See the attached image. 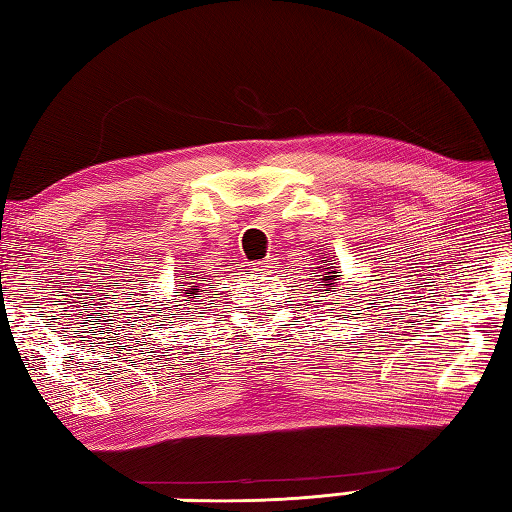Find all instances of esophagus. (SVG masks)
Returning <instances> with one entry per match:
<instances>
[{
  "mask_svg": "<svg viewBox=\"0 0 512 512\" xmlns=\"http://www.w3.org/2000/svg\"><path fill=\"white\" fill-rule=\"evenodd\" d=\"M250 271H255V273H271V271H273L271 259H262V262H255L253 268H250Z\"/></svg>",
  "mask_w": 512,
  "mask_h": 512,
  "instance_id": "esophagus-1",
  "label": "esophagus"
}]
</instances>
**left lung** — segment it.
I'll return each instance as SVG.
<instances>
[{"label":"left lung","mask_w":512,"mask_h":512,"mask_svg":"<svg viewBox=\"0 0 512 512\" xmlns=\"http://www.w3.org/2000/svg\"><path fill=\"white\" fill-rule=\"evenodd\" d=\"M324 262H327V259H324ZM320 268V266H318ZM333 280H338V275H336V271H331V273H324L322 275V284H318V288H320V291H327V288H329V284H336V282H333ZM340 291H342V288H340ZM353 295H356V288H353ZM322 297H327V295H322ZM340 297H345V300H351V295L349 293H345V295H340ZM340 297H336V300H333V302H336V304H340L342 300H340Z\"/></svg>","instance_id":"obj_1"}]
</instances>
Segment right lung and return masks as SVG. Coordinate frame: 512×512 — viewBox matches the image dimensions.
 I'll use <instances>...</instances> for the list:
<instances>
[{
    "label": "right lung",
    "instance_id": "add662e5",
    "mask_svg": "<svg viewBox=\"0 0 512 512\" xmlns=\"http://www.w3.org/2000/svg\"><path fill=\"white\" fill-rule=\"evenodd\" d=\"M181 286H183V282H181ZM190 293H192L194 297H201V295H199V286H194V288H190ZM174 315H181V318H183V315H185V313H174Z\"/></svg>",
    "mask_w": 512,
    "mask_h": 512
}]
</instances>
